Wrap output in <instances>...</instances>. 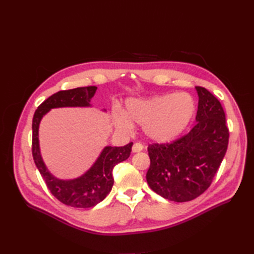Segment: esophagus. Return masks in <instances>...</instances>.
I'll list each match as a JSON object with an SVG mask.
<instances>
[{"label":"esophagus","instance_id":"1","mask_svg":"<svg viewBox=\"0 0 254 254\" xmlns=\"http://www.w3.org/2000/svg\"><path fill=\"white\" fill-rule=\"evenodd\" d=\"M143 148H144L143 144L140 143V142H136V143H134L133 146H132V151H133V152H137V151H141Z\"/></svg>","mask_w":254,"mask_h":254}]
</instances>
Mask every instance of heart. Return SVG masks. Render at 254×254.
<instances>
[{
  "mask_svg": "<svg viewBox=\"0 0 254 254\" xmlns=\"http://www.w3.org/2000/svg\"><path fill=\"white\" fill-rule=\"evenodd\" d=\"M195 112V102L188 93L167 94L147 99H130L126 112H113L115 127L130 132L133 123L143 126L150 140L168 142L176 139L189 125Z\"/></svg>",
  "mask_w": 254,
  "mask_h": 254,
  "instance_id": "obj_1",
  "label": "heart"
}]
</instances>
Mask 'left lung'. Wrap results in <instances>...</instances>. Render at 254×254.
I'll return each instance as SVG.
<instances>
[{
  "label": "left lung",
  "instance_id": "left-lung-1",
  "mask_svg": "<svg viewBox=\"0 0 254 254\" xmlns=\"http://www.w3.org/2000/svg\"><path fill=\"white\" fill-rule=\"evenodd\" d=\"M199 96L196 124L171 143L148 145L146 174L150 189L175 202L190 201L210 188L229 143L226 114L218 99L203 87Z\"/></svg>",
  "mask_w": 254,
  "mask_h": 254
}]
</instances>
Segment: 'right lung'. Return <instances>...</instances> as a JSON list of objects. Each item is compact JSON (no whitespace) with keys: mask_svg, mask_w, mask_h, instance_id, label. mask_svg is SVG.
<instances>
[{"mask_svg":"<svg viewBox=\"0 0 254 254\" xmlns=\"http://www.w3.org/2000/svg\"><path fill=\"white\" fill-rule=\"evenodd\" d=\"M96 89L97 87L90 86L59 91L38 107L33 119L32 152L35 164L52 195L60 202L73 207H92L104 200L113 186L114 166L129 158L133 143L122 147L107 146L86 174L77 179L64 181L55 178L45 167L39 150L38 129L42 117L52 108L90 106V99L93 97Z\"/></svg>","mask_w":254,"mask_h":254,"instance_id":"right-lung-1","label":"right lung"}]
</instances>
